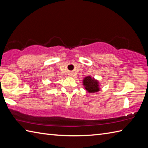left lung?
Instances as JSON below:
<instances>
[{"mask_svg":"<svg viewBox=\"0 0 148 148\" xmlns=\"http://www.w3.org/2000/svg\"><path fill=\"white\" fill-rule=\"evenodd\" d=\"M83 84L85 86V89L90 93H95L99 92V87L98 81L92 79L90 76L86 77L83 80Z\"/></svg>","mask_w":148,"mask_h":148,"instance_id":"8db88e82","label":"left lung"}]
</instances>
